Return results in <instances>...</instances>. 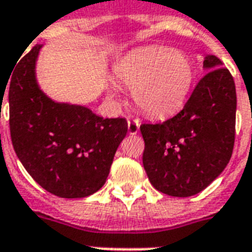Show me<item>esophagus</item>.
I'll return each mask as SVG.
<instances>
[{"label": "esophagus", "instance_id": "1", "mask_svg": "<svg viewBox=\"0 0 252 252\" xmlns=\"http://www.w3.org/2000/svg\"><path fill=\"white\" fill-rule=\"evenodd\" d=\"M140 130V122L137 119H129L128 120V132L130 134H136Z\"/></svg>", "mask_w": 252, "mask_h": 252}]
</instances>
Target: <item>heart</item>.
I'll return each mask as SVG.
<instances>
[{
    "instance_id": "heart-1",
    "label": "heart",
    "mask_w": 252,
    "mask_h": 252,
    "mask_svg": "<svg viewBox=\"0 0 252 252\" xmlns=\"http://www.w3.org/2000/svg\"><path fill=\"white\" fill-rule=\"evenodd\" d=\"M115 76L133 89L134 102L144 114L166 118L183 107L193 85L195 68L186 53L149 45L124 57L115 66Z\"/></svg>"
}]
</instances>
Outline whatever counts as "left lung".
<instances>
[{
	"label": "left lung",
	"instance_id": "left-lung-1",
	"mask_svg": "<svg viewBox=\"0 0 252 252\" xmlns=\"http://www.w3.org/2000/svg\"><path fill=\"white\" fill-rule=\"evenodd\" d=\"M208 72L179 114L161 124L140 126L142 163L153 187L188 197L209 186L230 161L235 136L234 80L219 57L205 55Z\"/></svg>",
	"mask_w": 252,
	"mask_h": 252
}]
</instances>
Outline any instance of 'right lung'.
Here are the masks:
<instances>
[{"label":"right lung","instance_id":"1","mask_svg":"<svg viewBox=\"0 0 252 252\" xmlns=\"http://www.w3.org/2000/svg\"><path fill=\"white\" fill-rule=\"evenodd\" d=\"M33 45L13 70L9 86L10 133L17 157L39 186L65 199L103 187L126 137L124 118L103 119L86 106L57 102L41 90Z\"/></svg>","mask_w":252,"mask_h":252}]
</instances>
